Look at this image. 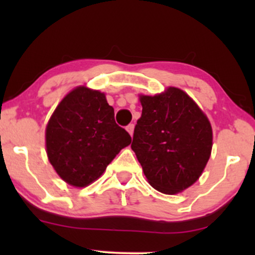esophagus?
<instances>
[{
    "label": "esophagus",
    "instance_id": "esophagus-1",
    "mask_svg": "<svg viewBox=\"0 0 255 255\" xmlns=\"http://www.w3.org/2000/svg\"><path fill=\"white\" fill-rule=\"evenodd\" d=\"M126 129H127L128 133H129V135H130V136H133V133H134V125H133V124L128 125V126H127V128H126Z\"/></svg>",
    "mask_w": 255,
    "mask_h": 255
}]
</instances>
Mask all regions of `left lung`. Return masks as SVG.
<instances>
[{
    "instance_id": "1",
    "label": "left lung",
    "mask_w": 255,
    "mask_h": 255,
    "mask_svg": "<svg viewBox=\"0 0 255 255\" xmlns=\"http://www.w3.org/2000/svg\"><path fill=\"white\" fill-rule=\"evenodd\" d=\"M141 118L131 150L147 182L164 194H177L203 174L212 151L206 114L184 91L169 86L154 96L139 95Z\"/></svg>"
}]
</instances>
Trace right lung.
I'll return each instance as SVG.
<instances>
[{
  "mask_svg": "<svg viewBox=\"0 0 255 255\" xmlns=\"http://www.w3.org/2000/svg\"><path fill=\"white\" fill-rule=\"evenodd\" d=\"M131 137L114 119L105 93L87 86L69 91L45 128L50 164L66 183L84 188L104 174Z\"/></svg>",
  "mask_w": 255,
  "mask_h": 255,
  "instance_id": "obj_1",
  "label": "right lung"
}]
</instances>
